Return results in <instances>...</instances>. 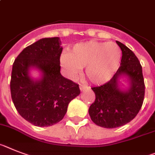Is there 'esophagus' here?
Segmentation results:
<instances>
[{
	"mask_svg": "<svg viewBox=\"0 0 155 155\" xmlns=\"http://www.w3.org/2000/svg\"><path fill=\"white\" fill-rule=\"evenodd\" d=\"M80 89L81 91H84L85 90H88L89 87H88L87 86H85V85H80Z\"/></svg>",
	"mask_w": 155,
	"mask_h": 155,
	"instance_id": "obj_1",
	"label": "esophagus"
}]
</instances>
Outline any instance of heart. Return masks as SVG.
<instances>
[{"label": "heart", "mask_w": 155, "mask_h": 155, "mask_svg": "<svg viewBox=\"0 0 155 155\" xmlns=\"http://www.w3.org/2000/svg\"><path fill=\"white\" fill-rule=\"evenodd\" d=\"M121 58V49L115 42L89 41L74 45L69 53H62L60 63L68 77H77L85 67L88 80L102 85L114 77Z\"/></svg>", "instance_id": "heart-1"}]
</instances>
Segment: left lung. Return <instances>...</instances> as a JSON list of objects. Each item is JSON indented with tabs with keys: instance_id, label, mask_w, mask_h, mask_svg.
<instances>
[{
	"instance_id": "8db88e82",
	"label": "left lung",
	"mask_w": 155,
	"mask_h": 155,
	"mask_svg": "<svg viewBox=\"0 0 155 155\" xmlns=\"http://www.w3.org/2000/svg\"><path fill=\"white\" fill-rule=\"evenodd\" d=\"M116 42L122 51L120 66L108 83L91 88L95 101L88 110L92 121L106 128L120 127L133 120L141 109L145 93L139 60L125 45ZM122 81L127 84L124 88Z\"/></svg>"
}]
</instances>
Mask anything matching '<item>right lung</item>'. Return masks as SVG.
<instances>
[{"instance_id": "right-lung-1", "label": "right lung", "mask_w": 155, "mask_h": 155, "mask_svg": "<svg viewBox=\"0 0 155 155\" xmlns=\"http://www.w3.org/2000/svg\"><path fill=\"white\" fill-rule=\"evenodd\" d=\"M59 37L45 38L26 47L12 65V99L22 117L38 127L61 121L68 104L80 95L79 85L61 74ZM40 72L38 78L31 71Z\"/></svg>"}]
</instances>
